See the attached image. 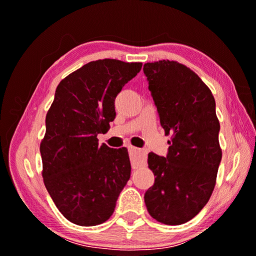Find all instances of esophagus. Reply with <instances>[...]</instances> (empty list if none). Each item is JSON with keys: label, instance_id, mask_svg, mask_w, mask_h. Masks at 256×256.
I'll return each mask as SVG.
<instances>
[{"label": "esophagus", "instance_id": "esophagus-1", "mask_svg": "<svg viewBox=\"0 0 256 256\" xmlns=\"http://www.w3.org/2000/svg\"><path fill=\"white\" fill-rule=\"evenodd\" d=\"M128 152L130 154L132 160V168L136 169L140 164L144 163L146 158V152L144 150L135 148V146H128Z\"/></svg>", "mask_w": 256, "mask_h": 256}]
</instances>
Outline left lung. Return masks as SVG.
<instances>
[{"label":"left lung","instance_id":"8db88e82","mask_svg":"<svg viewBox=\"0 0 256 256\" xmlns=\"http://www.w3.org/2000/svg\"><path fill=\"white\" fill-rule=\"evenodd\" d=\"M143 72L169 149L150 152L155 183L144 194L149 214L166 225L191 220L208 204L222 160L220 124L211 90L194 71L177 62H146Z\"/></svg>","mask_w":256,"mask_h":256}]
</instances>
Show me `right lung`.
I'll list each match as a JSON object with an SVG mask.
<instances>
[{
	"label": "right lung",
	"instance_id": "1",
	"mask_svg": "<svg viewBox=\"0 0 256 256\" xmlns=\"http://www.w3.org/2000/svg\"><path fill=\"white\" fill-rule=\"evenodd\" d=\"M142 62H90L62 79L45 118L40 143L45 188L62 214L79 226H96L113 214L130 178L126 148L99 146L115 118V98Z\"/></svg>",
	"mask_w": 256,
	"mask_h": 256
}]
</instances>
